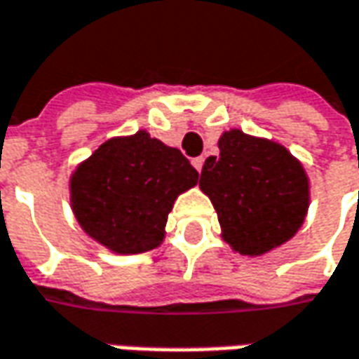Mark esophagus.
<instances>
[{
	"label": "esophagus",
	"instance_id": "34e87169",
	"mask_svg": "<svg viewBox=\"0 0 359 359\" xmlns=\"http://www.w3.org/2000/svg\"><path fill=\"white\" fill-rule=\"evenodd\" d=\"M203 162H205L203 158H194V160H191V163H194V168H196L197 172H201V168H203Z\"/></svg>",
	"mask_w": 359,
	"mask_h": 359
}]
</instances>
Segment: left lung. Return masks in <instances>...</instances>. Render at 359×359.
Returning a JSON list of instances; mask_svg holds the SVG:
<instances>
[{
  "mask_svg": "<svg viewBox=\"0 0 359 359\" xmlns=\"http://www.w3.org/2000/svg\"><path fill=\"white\" fill-rule=\"evenodd\" d=\"M219 156H209L199 187L217 211L221 237L233 251L259 257L292 239L310 203L302 163L273 140L243 130L223 132Z\"/></svg>",
  "mask_w": 359,
  "mask_h": 359,
  "instance_id": "1",
  "label": "left lung"
}]
</instances>
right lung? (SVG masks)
<instances>
[{"mask_svg": "<svg viewBox=\"0 0 359 359\" xmlns=\"http://www.w3.org/2000/svg\"><path fill=\"white\" fill-rule=\"evenodd\" d=\"M199 174L177 148L146 130L110 138L71 175V208L96 243L118 255L160 247L168 213Z\"/></svg>", "mask_w": 359, "mask_h": 359, "instance_id": "right-lung-1", "label": "right lung"}]
</instances>
